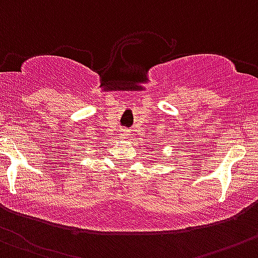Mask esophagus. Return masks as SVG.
<instances>
[{
	"mask_svg": "<svg viewBox=\"0 0 258 258\" xmlns=\"http://www.w3.org/2000/svg\"><path fill=\"white\" fill-rule=\"evenodd\" d=\"M119 136H120V138L125 139V138H126V137H127V136H129V134H127V133H126V132H125V131H121V133H120V134H119Z\"/></svg>",
	"mask_w": 258,
	"mask_h": 258,
	"instance_id": "obj_1",
	"label": "esophagus"
}]
</instances>
